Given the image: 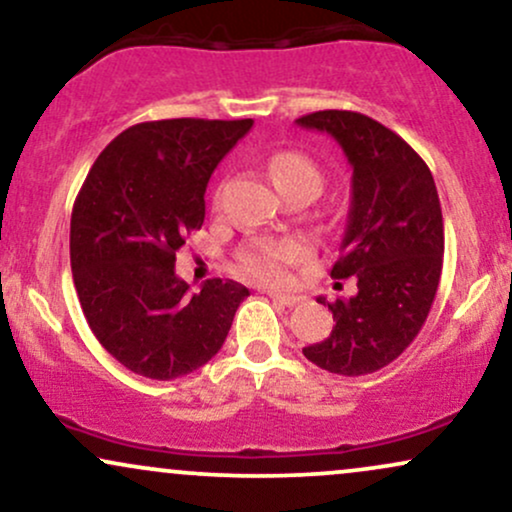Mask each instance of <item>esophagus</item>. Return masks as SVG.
I'll list each match as a JSON object with an SVG mask.
<instances>
[{
	"mask_svg": "<svg viewBox=\"0 0 512 512\" xmlns=\"http://www.w3.org/2000/svg\"><path fill=\"white\" fill-rule=\"evenodd\" d=\"M267 296L272 298L274 303H279V305H296V303H301V296H296V293H279V291H267Z\"/></svg>",
	"mask_w": 512,
	"mask_h": 512,
	"instance_id": "34e87169",
	"label": "esophagus"
}]
</instances>
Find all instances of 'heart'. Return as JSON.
<instances>
[{
	"mask_svg": "<svg viewBox=\"0 0 512 512\" xmlns=\"http://www.w3.org/2000/svg\"><path fill=\"white\" fill-rule=\"evenodd\" d=\"M269 173L281 192L291 187H313L320 192L322 173L317 163L298 151H281L269 158ZM305 257V248L291 238H252L238 250V267L252 279L284 281L291 264H298Z\"/></svg>",
	"mask_w": 512,
	"mask_h": 512,
	"instance_id": "heart-1",
	"label": "heart"
}]
</instances>
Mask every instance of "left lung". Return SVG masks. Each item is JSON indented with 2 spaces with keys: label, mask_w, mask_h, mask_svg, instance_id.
Returning a JSON list of instances; mask_svg holds the SVG:
<instances>
[{
  "label": "left lung",
  "mask_w": 512,
  "mask_h": 512,
  "mask_svg": "<svg viewBox=\"0 0 512 512\" xmlns=\"http://www.w3.org/2000/svg\"><path fill=\"white\" fill-rule=\"evenodd\" d=\"M296 125L330 134L354 170L332 276H354L356 296L327 303L332 334L303 354L337 375L375 373L414 342L436 298L445 248L436 182L424 158L373 117L320 110Z\"/></svg>",
  "instance_id": "1"
}]
</instances>
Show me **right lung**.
<instances>
[{"label":"right lung","instance_id":"1","mask_svg":"<svg viewBox=\"0 0 512 512\" xmlns=\"http://www.w3.org/2000/svg\"><path fill=\"white\" fill-rule=\"evenodd\" d=\"M252 120L142 122L125 129L88 170L74 202L69 257L88 327L132 373L175 380L226 342L238 281L202 291L175 274V252L204 223V192L221 158Z\"/></svg>","mask_w":512,"mask_h":512}]
</instances>
